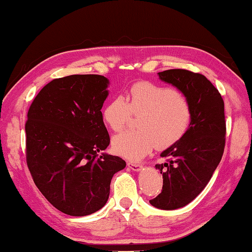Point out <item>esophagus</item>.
<instances>
[{
	"mask_svg": "<svg viewBox=\"0 0 252 252\" xmlns=\"http://www.w3.org/2000/svg\"><path fill=\"white\" fill-rule=\"evenodd\" d=\"M127 167L130 168L132 171H136V172H138L142 169V165L140 163H134V162H127Z\"/></svg>",
	"mask_w": 252,
	"mask_h": 252,
	"instance_id": "obj_1",
	"label": "esophagus"
}]
</instances>
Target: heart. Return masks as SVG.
Here are the masks:
<instances>
[{
    "instance_id": "b5f03b06",
    "label": "heart",
    "mask_w": 252,
    "mask_h": 252,
    "mask_svg": "<svg viewBox=\"0 0 252 252\" xmlns=\"http://www.w3.org/2000/svg\"><path fill=\"white\" fill-rule=\"evenodd\" d=\"M140 115L137 121L139 129L124 131L112 140L116 155L138 161L157 149L163 150L177 144L188 131L192 118L188 98L170 88L150 82L132 85L127 94L115 96L104 106L103 122L114 131L124 128L131 116Z\"/></svg>"
}]
</instances>
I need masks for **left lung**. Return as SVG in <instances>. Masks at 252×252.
<instances>
[{
  "label": "left lung",
  "instance_id": "1",
  "mask_svg": "<svg viewBox=\"0 0 252 252\" xmlns=\"http://www.w3.org/2000/svg\"><path fill=\"white\" fill-rule=\"evenodd\" d=\"M161 81L177 88L191 105L188 131L177 144L161 153L168 162L156 164L163 178L162 191L150 200L160 210L172 211L191 203L220 164L225 148L224 101L203 74L171 69L159 72Z\"/></svg>",
  "mask_w": 252,
  "mask_h": 252
}]
</instances>
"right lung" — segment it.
Returning a JSON list of instances; mask_svg holds the SVG:
<instances>
[{"label": "right lung", "mask_w": 252, "mask_h": 252, "mask_svg": "<svg viewBox=\"0 0 252 252\" xmlns=\"http://www.w3.org/2000/svg\"><path fill=\"white\" fill-rule=\"evenodd\" d=\"M108 79L73 74L52 80L27 113L26 159L38 189L57 210L87 216L105 205L113 175L126 167L102 154L110 136L102 118Z\"/></svg>", "instance_id": "add662e5"}]
</instances>
